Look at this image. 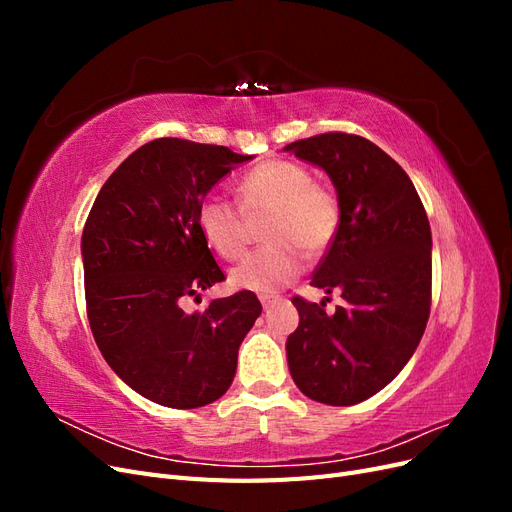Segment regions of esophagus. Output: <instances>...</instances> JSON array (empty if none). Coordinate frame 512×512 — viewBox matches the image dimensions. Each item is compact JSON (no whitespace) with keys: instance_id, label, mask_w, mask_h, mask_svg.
<instances>
[{"instance_id":"esophagus-1","label":"esophagus","mask_w":512,"mask_h":512,"mask_svg":"<svg viewBox=\"0 0 512 512\" xmlns=\"http://www.w3.org/2000/svg\"><path fill=\"white\" fill-rule=\"evenodd\" d=\"M260 303H262V307L269 309L277 303V297H273V294H260Z\"/></svg>"}]
</instances>
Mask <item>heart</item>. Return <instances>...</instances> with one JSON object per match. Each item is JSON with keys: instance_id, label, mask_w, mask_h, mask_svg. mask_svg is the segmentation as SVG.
<instances>
[{"instance_id": "obj_1", "label": "heart", "mask_w": 512, "mask_h": 512, "mask_svg": "<svg viewBox=\"0 0 512 512\" xmlns=\"http://www.w3.org/2000/svg\"><path fill=\"white\" fill-rule=\"evenodd\" d=\"M241 209L209 194L198 205L196 224L213 252L237 258L247 243V221L265 215L260 237L267 241L230 271L239 290L269 294L288 286L301 273L303 254L318 258L337 237L339 200L329 185L314 183L297 162L267 160L239 185Z\"/></svg>"}]
</instances>
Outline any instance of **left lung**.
<instances>
[{"mask_svg":"<svg viewBox=\"0 0 512 512\" xmlns=\"http://www.w3.org/2000/svg\"><path fill=\"white\" fill-rule=\"evenodd\" d=\"M327 173L339 200L337 237L312 286L342 292L335 314L294 297L286 342L294 384L327 406H354L406 367L431 305V228L410 177L363 136L329 132L284 147Z\"/></svg>","mask_w":512,"mask_h":512,"instance_id":"8db88e82","label":"left lung"}]
</instances>
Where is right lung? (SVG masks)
<instances>
[{
    "label": "right lung",
    "instance_id": "1",
    "mask_svg": "<svg viewBox=\"0 0 512 512\" xmlns=\"http://www.w3.org/2000/svg\"><path fill=\"white\" fill-rule=\"evenodd\" d=\"M252 156L156 138L106 179L83 228L91 333L130 389L166 408H200L235 378L243 337L262 312L245 290L185 312L183 301L226 280L196 224L198 205Z\"/></svg>",
    "mask_w": 512,
    "mask_h": 512
}]
</instances>
